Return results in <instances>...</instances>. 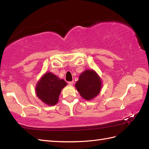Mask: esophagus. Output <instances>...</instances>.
Instances as JSON below:
<instances>
[{"mask_svg":"<svg viewBox=\"0 0 149 149\" xmlns=\"http://www.w3.org/2000/svg\"><path fill=\"white\" fill-rule=\"evenodd\" d=\"M74 84V81L68 82V84H69V85H71V86H72V85Z\"/></svg>","mask_w":149,"mask_h":149,"instance_id":"obj_1","label":"esophagus"}]
</instances>
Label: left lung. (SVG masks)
<instances>
[{"label":"left lung","mask_w":149,"mask_h":149,"mask_svg":"<svg viewBox=\"0 0 149 149\" xmlns=\"http://www.w3.org/2000/svg\"><path fill=\"white\" fill-rule=\"evenodd\" d=\"M75 88L84 99L90 100L99 95L101 88V80L96 72L92 70L84 71L79 76Z\"/></svg>","instance_id":"obj_1"}]
</instances>
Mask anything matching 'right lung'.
<instances>
[{
  "label": "right lung",
  "instance_id": "1",
  "mask_svg": "<svg viewBox=\"0 0 149 149\" xmlns=\"http://www.w3.org/2000/svg\"><path fill=\"white\" fill-rule=\"evenodd\" d=\"M66 84L64 80L60 79L52 73H46L37 84L36 95L47 105H55L58 102L61 90Z\"/></svg>",
  "mask_w": 149,
  "mask_h": 149
}]
</instances>
